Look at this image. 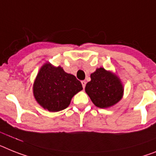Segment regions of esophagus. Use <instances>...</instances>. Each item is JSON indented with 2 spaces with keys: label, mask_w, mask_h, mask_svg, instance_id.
I'll return each instance as SVG.
<instances>
[{
  "label": "esophagus",
  "mask_w": 156,
  "mask_h": 156,
  "mask_svg": "<svg viewBox=\"0 0 156 156\" xmlns=\"http://www.w3.org/2000/svg\"><path fill=\"white\" fill-rule=\"evenodd\" d=\"M86 81H82V87H83V89H85V87H86Z\"/></svg>",
  "instance_id": "obj_1"
}]
</instances>
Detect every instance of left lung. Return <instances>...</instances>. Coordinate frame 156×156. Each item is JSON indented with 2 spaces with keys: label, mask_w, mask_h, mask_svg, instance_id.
Returning <instances> with one entry per match:
<instances>
[{
  "label": "left lung",
  "mask_w": 156,
  "mask_h": 156,
  "mask_svg": "<svg viewBox=\"0 0 156 156\" xmlns=\"http://www.w3.org/2000/svg\"><path fill=\"white\" fill-rule=\"evenodd\" d=\"M86 92L96 106L108 108L116 104L123 95V86L116 75L101 67L90 75Z\"/></svg>",
  "instance_id": "left-lung-1"
}]
</instances>
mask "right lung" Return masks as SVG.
Returning a JSON list of instances; mask_svg holds the SVG:
<instances>
[{
	"label": "right lung",
	"instance_id": "add662e5",
	"mask_svg": "<svg viewBox=\"0 0 156 156\" xmlns=\"http://www.w3.org/2000/svg\"><path fill=\"white\" fill-rule=\"evenodd\" d=\"M82 90L80 81L67 74L60 66L44 64L36 76L33 94L37 102L51 112H58L69 106L74 94Z\"/></svg>",
	"mask_w": 156,
	"mask_h": 156
}]
</instances>
